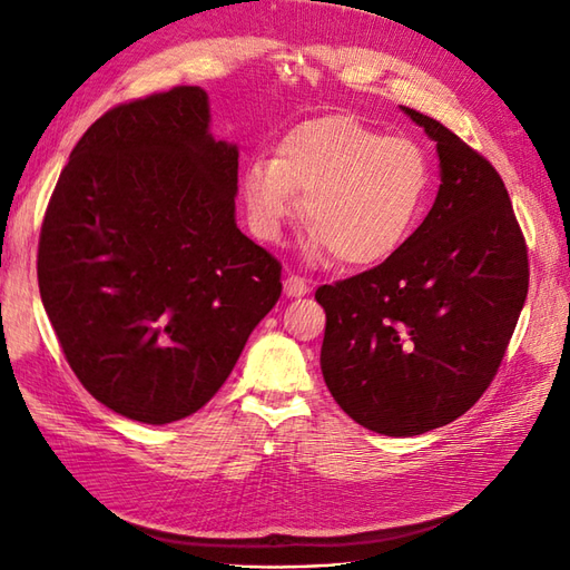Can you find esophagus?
<instances>
[{
    "label": "esophagus",
    "mask_w": 570,
    "mask_h": 570,
    "mask_svg": "<svg viewBox=\"0 0 570 570\" xmlns=\"http://www.w3.org/2000/svg\"><path fill=\"white\" fill-rule=\"evenodd\" d=\"M311 292V284L306 282L304 276H298V274H288L286 278H284V294L286 296H304V294H308Z\"/></svg>",
    "instance_id": "obj_1"
}]
</instances>
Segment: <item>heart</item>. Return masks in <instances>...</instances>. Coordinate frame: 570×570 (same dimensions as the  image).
Returning <instances> with one entry per match:
<instances>
[{
  "label": "heart",
  "mask_w": 570,
  "mask_h": 570,
  "mask_svg": "<svg viewBox=\"0 0 570 570\" xmlns=\"http://www.w3.org/2000/svg\"><path fill=\"white\" fill-rule=\"evenodd\" d=\"M429 186L431 164L419 144L355 117H325L294 129L276 161L249 164L242 196L259 237L282 235L301 196L311 257L331 252L345 266H374L416 227Z\"/></svg>",
  "instance_id": "1"
}]
</instances>
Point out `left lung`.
Listing matches in <instances>:
<instances>
[{
	"label": "left lung",
	"instance_id": "8db88e82",
	"mask_svg": "<svg viewBox=\"0 0 570 570\" xmlns=\"http://www.w3.org/2000/svg\"><path fill=\"white\" fill-rule=\"evenodd\" d=\"M441 186L414 235L374 269L321 286V370L360 426L419 435L488 390L527 301V242L494 166L416 110Z\"/></svg>",
	"mask_w": 570,
	"mask_h": 570
}]
</instances>
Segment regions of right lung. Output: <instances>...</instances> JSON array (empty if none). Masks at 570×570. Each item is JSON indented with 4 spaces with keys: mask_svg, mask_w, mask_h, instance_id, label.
<instances>
[{
    "mask_svg": "<svg viewBox=\"0 0 570 570\" xmlns=\"http://www.w3.org/2000/svg\"><path fill=\"white\" fill-rule=\"evenodd\" d=\"M237 156L208 92L178 85L105 112L48 200V321L85 390L131 421L208 404L282 296V264L235 223Z\"/></svg>",
    "mask_w": 570,
    "mask_h": 570,
    "instance_id": "1",
    "label": "right lung"
}]
</instances>
